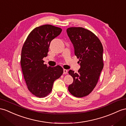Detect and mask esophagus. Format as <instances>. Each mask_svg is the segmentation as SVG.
<instances>
[{"mask_svg": "<svg viewBox=\"0 0 126 126\" xmlns=\"http://www.w3.org/2000/svg\"><path fill=\"white\" fill-rule=\"evenodd\" d=\"M67 72H68V70H66V69L63 70V74H64V75H66L67 73Z\"/></svg>", "mask_w": 126, "mask_h": 126, "instance_id": "1", "label": "esophagus"}]
</instances>
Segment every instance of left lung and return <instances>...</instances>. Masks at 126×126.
I'll use <instances>...</instances> for the list:
<instances>
[{
	"label": "left lung",
	"instance_id": "8db88e82",
	"mask_svg": "<svg viewBox=\"0 0 126 126\" xmlns=\"http://www.w3.org/2000/svg\"><path fill=\"white\" fill-rule=\"evenodd\" d=\"M66 32L80 65L78 73L72 70L69 71L73 82L69 86L68 90L74 96L82 97L89 95L98 82L104 66L103 48L98 38L85 28L71 27Z\"/></svg>",
	"mask_w": 126,
	"mask_h": 126
}]
</instances>
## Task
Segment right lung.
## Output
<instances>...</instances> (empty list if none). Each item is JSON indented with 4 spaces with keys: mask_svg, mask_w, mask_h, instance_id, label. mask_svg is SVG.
<instances>
[{
    "mask_svg": "<svg viewBox=\"0 0 126 126\" xmlns=\"http://www.w3.org/2000/svg\"><path fill=\"white\" fill-rule=\"evenodd\" d=\"M62 30L50 24L36 27L28 35L22 47L21 65L24 78L29 91L38 97L49 94L54 81L63 73L61 66H47L43 60L47 56L51 41Z\"/></svg>",
    "mask_w": 126,
    "mask_h": 126,
    "instance_id": "right-lung-1",
    "label": "right lung"
}]
</instances>
